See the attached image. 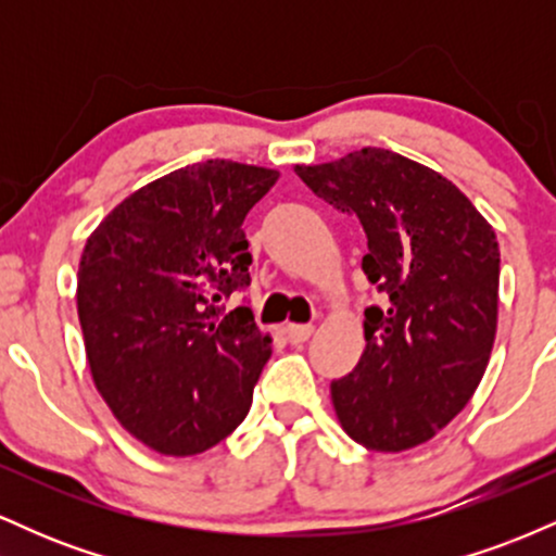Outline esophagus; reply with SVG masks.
<instances>
[{
  "mask_svg": "<svg viewBox=\"0 0 556 556\" xmlns=\"http://www.w3.org/2000/svg\"><path fill=\"white\" fill-rule=\"evenodd\" d=\"M285 334L292 344H300V342L308 340L311 334H314V324H287Z\"/></svg>",
  "mask_w": 556,
  "mask_h": 556,
  "instance_id": "34e87169",
  "label": "esophagus"
}]
</instances>
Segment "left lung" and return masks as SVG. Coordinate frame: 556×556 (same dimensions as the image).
<instances>
[{
  "label": "left lung",
  "instance_id": "1",
  "mask_svg": "<svg viewBox=\"0 0 556 556\" xmlns=\"http://www.w3.org/2000/svg\"><path fill=\"white\" fill-rule=\"evenodd\" d=\"M318 198L355 214L363 271L387 295L366 308L358 366L331 381L350 439L374 452L429 442L473 397L500 308V242L457 185L387 149L295 164Z\"/></svg>",
  "mask_w": 556,
  "mask_h": 556
}]
</instances>
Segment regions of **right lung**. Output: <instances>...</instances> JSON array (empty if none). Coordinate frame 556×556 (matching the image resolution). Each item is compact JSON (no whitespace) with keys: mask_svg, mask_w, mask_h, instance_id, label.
Masks as SVG:
<instances>
[{"mask_svg":"<svg viewBox=\"0 0 556 556\" xmlns=\"http://www.w3.org/2000/svg\"><path fill=\"white\" fill-rule=\"evenodd\" d=\"M277 180L208 159L138 188L86 240L75 300L93 384L159 455L206 452L251 410L271 337L219 303L251 285L242 222Z\"/></svg>","mask_w":556,"mask_h":556,"instance_id":"obj_1","label":"right lung"}]
</instances>
